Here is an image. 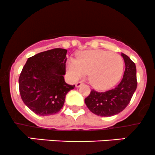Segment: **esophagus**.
I'll return each mask as SVG.
<instances>
[{"mask_svg":"<svg viewBox=\"0 0 155 155\" xmlns=\"http://www.w3.org/2000/svg\"><path fill=\"white\" fill-rule=\"evenodd\" d=\"M83 84H84V83L81 82V81H79V82H78L77 84H75V86H76V87H80L81 85H83Z\"/></svg>","mask_w":155,"mask_h":155,"instance_id":"1","label":"esophagus"}]
</instances>
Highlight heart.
<instances>
[{
    "instance_id": "b5f03b06",
    "label": "heart",
    "mask_w": 155,
    "mask_h": 155,
    "mask_svg": "<svg viewBox=\"0 0 155 155\" xmlns=\"http://www.w3.org/2000/svg\"><path fill=\"white\" fill-rule=\"evenodd\" d=\"M67 71L74 79L88 73L90 84L98 90H106L115 85L124 72V61L117 53L101 50L82 52L78 59L67 61Z\"/></svg>"
}]
</instances>
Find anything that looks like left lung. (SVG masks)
Returning a JSON list of instances; mask_svg holds the SVG:
<instances>
[{
	"mask_svg": "<svg viewBox=\"0 0 155 155\" xmlns=\"http://www.w3.org/2000/svg\"><path fill=\"white\" fill-rule=\"evenodd\" d=\"M121 56L124 60L125 71L120 84L115 88L105 92L92 90L85 99L87 108L96 115L110 117L119 114L127 106L136 91V65L124 53H122Z\"/></svg>",
	"mask_w": 155,
	"mask_h": 155,
	"instance_id": "left-lung-1",
	"label": "left lung"
}]
</instances>
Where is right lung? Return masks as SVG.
I'll return each instance as SVG.
<instances>
[{
    "mask_svg": "<svg viewBox=\"0 0 155 155\" xmlns=\"http://www.w3.org/2000/svg\"><path fill=\"white\" fill-rule=\"evenodd\" d=\"M67 50L56 48L28 58L19 78V93L27 107L38 115L56 114L75 85L65 83Z\"/></svg>",
    "mask_w": 155,
    "mask_h": 155,
    "instance_id": "right-lung-1",
    "label": "right lung"
}]
</instances>
